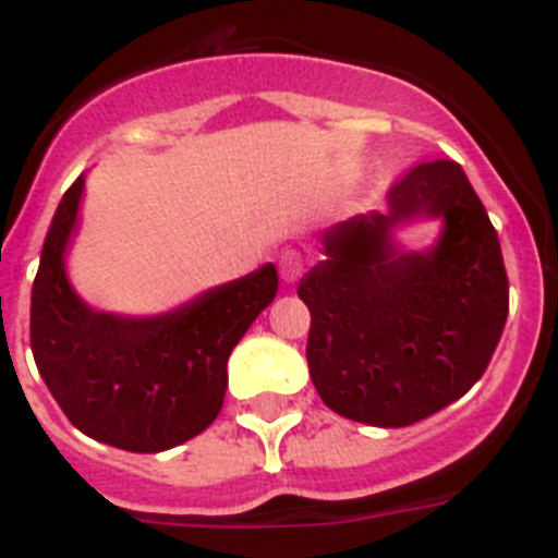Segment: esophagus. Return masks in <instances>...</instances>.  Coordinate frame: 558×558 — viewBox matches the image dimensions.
<instances>
[{
  "mask_svg": "<svg viewBox=\"0 0 558 558\" xmlns=\"http://www.w3.org/2000/svg\"><path fill=\"white\" fill-rule=\"evenodd\" d=\"M302 268L304 259L295 248H284L282 254H279V274H282L284 282H295V279L302 276Z\"/></svg>",
  "mask_w": 558,
  "mask_h": 558,
  "instance_id": "esophagus-1",
  "label": "esophagus"
}]
</instances>
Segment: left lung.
<instances>
[{
	"instance_id": "8db88e82",
	"label": "left lung",
	"mask_w": 558,
	"mask_h": 558,
	"mask_svg": "<svg viewBox=\"0 0 558 558\" xmlns=\"http://www.w3.org/2000/svg\"><path fill=\"white\" fill-rule=\"evenodd\" d=\"M388 215L324 234L327 259L299 284L310 310L307 363L318 397L340 416L408 427L461 399L489 366L509 318L497 231L461 165L433 159L388 190ZM446 218L425 255L387 240L399 219Z\"/></svg>"
}]
</instances>
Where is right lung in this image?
Returning <instances> with one entry per match:
<instances>
[{
  "label": "right lung",
  "mask_w": 558,
  "mask_h": 558,
  "mask_svg": "<svg viewBox=\"0 0 558 558\" xmlns=\"http://www.w3.org/2000/svg\"><path fill=\"white\" fill-rule=\"evenodd\" d=\"M81 192L83 175L63 192L33 282L29 347L38 374L86 436L128 452L170 450L218 418L231 349L274 302L279 276L263 265L159 318L95 313L63 274Z\"/></svg>",
  "instance_id": "obj_1"
}]
</instances>
